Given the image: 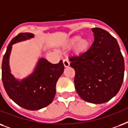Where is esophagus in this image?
Instances as JSON below:
<instances>
[{"label": "esophagus", "instance_id": "34e87169", "mask_svg": "<svg viewBox=\"0 0 128 128\" xmlns=\"http://www.w3.org/2000/svg\"><path fill=\"white\" fill-rule=\"evenodd\" d=\"M63 64H64V67H68L70 66V62H68V60H66V59L63 60Z\"/></svg>", "mask_w": 128, "mask_h": 128}]
</instances>
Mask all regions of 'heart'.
<instances>
[{
  "label": "heart",
  "mask_w": 128,
  "mask_h": 128,
  "mask_svg": "<svg viewBox=\"0 0 128 128\" xmlns=\"http://www.w3.org/2000/svg\"><path fill=\"white\" fill-rule=\"evenodd\" d=\"M90 45V41L86 38H82L80 36H75L68 40L66 46L68 48H72L74 47L75 52L78 54L87 51Z\"/></svg>",
  "instance_id": "obj_1"
}]
</instances>
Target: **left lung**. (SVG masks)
Instances as JSON below:
<instances>
[{"label": "left lung", "mask_w": 128, "mask_h": 128, "mask_svg": "<svg viewBox=\"0 0 128 128\" xmlns=\"http://www.w3.org/2000/svg\"><path fill=\"white\" fill-rule=\"evenodd\" d=\"M94 42L87 51L71 56L74 86L82 99L99 104L117 94L124 76V60L116 38L101 28H92Z\"/></svg>", "instance_id": "8db88e82"}]
</instances>
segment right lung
<instances>
[{"label":"right lung","mask_w":128,"mask_h":128,"mask_svg":"<svg viewBox=\"0 0 128 128\" xmlns=\"http://www.w3.org/2000/svg\"><path fill=\"white\" fill-rule=\"evenodd\" d=\"M34 37L32 33H21L12 38L2 62V80L7 94L20 107L32 111L41 110L53 101L56 83L64 69L62 60L53 64L41 57L33 72L27 76L19 79L11 74L9 59L12 45Z\"/></svg>","instance_id":"right-lung-1"}]
</instances>
